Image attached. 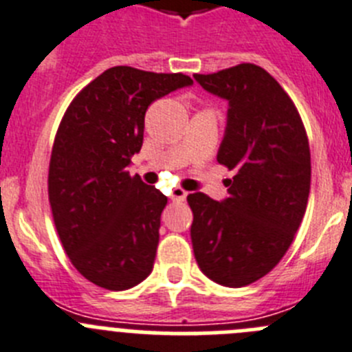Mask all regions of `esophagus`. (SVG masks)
<instances>
[{
  "label": "esophagus",
  "mask_w": 352,
  "mask_h": 352,
  "mask_svg": "<svg viewBox=\"0 0 352 352\" xmlns=\"http://www.w3.org/2000/svg\"><path fill=\"white\" fill-rule=\"evenodd\" d=\"M186 198H188V191H184V189H180V188H175L172 191L173 201H184Z\"/></svg>",
  "instance_id": "obj_1"
}]
</instances>
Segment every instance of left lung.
<instances>
[{"label":"left lung","mask_w":352,"mask_h":352,"mask_svg":"<svg viewBox=\"0 0 352 352\" xmlns=\"http://www.w3.org/2000/svg\"><path fill=\"white\" fill-rule=\"evenodd\" d=\"M208 93L230 101L217 161L236 175L215 201L192 192L191 240L199 270L214 283L242 287L275 268L305 215L310 148L289 94L252 63L195 74Z\"/></svg>","instance_id":"obj_1"}]
</instances>
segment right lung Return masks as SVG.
Instances as JSON below:
<instances>
[{
  "label": "right lung",
  "mask_w": 352,
  "mask_h": 352,
  "mask_svg": "<svg viewBox=\"0 0 352 352\" xmlns=\"http://www.w3.org/2000/svg\"><path fill=\"white\" fill-rule=\"evenodd\" d=\"M191 84L184 74L113 66L59 122L49 164L54 224L72 265L103 289H129L153 272L168 199L128 164L144 144L148 105Z\"/></svg>",
  "instance_id": "right-lung-1"
}]
</instances>
